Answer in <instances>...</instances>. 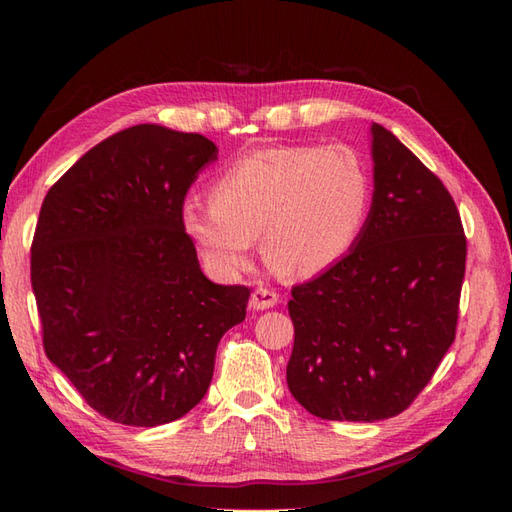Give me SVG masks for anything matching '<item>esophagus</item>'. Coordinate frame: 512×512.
Segmentation results:
<instances>
[{
  "instance_id": "1",
  "label": "esophagus",
  "mask_w": 512,
  "mask_h": 512,
  "mask_svg": "<svg viewBox=\"0 0 512 512\" xmlns=\"http://www.w3.org/2000/svg\"><path fill=\"white\" fill-rule=\"evenodd\" d=\"M277 303H279V295L270 288H257V290H253V295H250V308L253 310L275 308Z\"/></svg>"
}]
</instances>
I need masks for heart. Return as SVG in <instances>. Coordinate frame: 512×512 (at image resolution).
<instances>
[{
    "instance_id": "heart-1",
    "label": "heart",
    "mask_w": 512,
    "mask_h": 512,
    "mask_svg": "<svg viewBox=\"0 0 512 512\" xmlns=\"http://www.w3.org/2000/svg\"><path fill=\"white\" fill-rule=\"evenodd\" d=\"M372 195L367 162L350 147H273L226 167L213 200H184L182 226L220 277L242 273L257 235L279 273L312 277L356 244Z\"/></svg>"
}]
</instances>
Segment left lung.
Returning a JSON list of instances; mask_svg holds the SVG:
<instances>
[{"label": "left lung", "mask_w": 512, "mask_h": 512, "mask_svg": "<svg viewBox=\"0 0 512 512\" xmlns=\"http://www.w3.org/2000/svg\"><path fill=\"white\" fill-rule=\"evenodd\" d=\"M374 200L354 248L292 288L290 394L323 420L405 411L455 341L466 237L451 193L372 125Z\"/></svg>", "instance_id": "obj_1"}]
</instances>
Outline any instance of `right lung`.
Returning a JSON list of instances; mask_svg holds the SVG:
<instances>
[{"instance_id":"1","label":"right lung","mask_w":512,"mask_h":512,"mask_svg":"<svg viewBox=\"0 0 512 512\" xmlns=\"http://www.w3.org/2000/svg\"><path fill=\"white\" fill-rule=\"evenodd\" d=\"M217 158L200 134L134 125L92 147L43 198L30 281L43 350L88 405L129 427L182 418L250 288L204 277L182 204Z\"/></svg>"}]
</instances>
